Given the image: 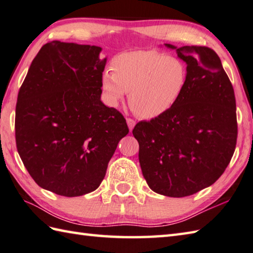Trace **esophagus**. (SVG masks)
Listing matches in <instances>:
<instances>
[{
	"label": "esophagus",
	"mask_w": 253,
	"mask_h": 253,
	"mask_svg": "<svg viewBox=\"0 0 253 253\" xmlns=\"http://www.w3.org/2000/svg\"><path fill=\"white\" fill-rule=\"evenodd\" d=\"M126 123H127V126H128V130L130 131H132L133 130V127H134V126H135V121H134L133 119H130V118H127L126 119Z\"/></svg>",
	"instance_id": "obj_1"
}]
</instances>
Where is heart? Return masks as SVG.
<instances>
[{
	"mask_svg": "<svg viewBox=\"0 0 253 253\" xmlns=\"http://www.w3.org/2000/svg\"><path fill=\"white\" fill-rule=\"evenodd\" d=\"M111 69L100 79L106 100L117 106L128 92L132 110L144 119H154L171 109L187 83L184 62L155 50L119 54L112 60Z\"/></svg>",
	"mask_w": 253,
	"mask_h": 253,
	"instance_id": "heart-1",
	"label": "heart"
}]
</instances>
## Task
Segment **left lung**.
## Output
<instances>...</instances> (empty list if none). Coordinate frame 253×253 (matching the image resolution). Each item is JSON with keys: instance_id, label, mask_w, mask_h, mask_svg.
Here are the masks:
<instances>
[{"instance_id": "left-lung-1", "label": "left lung", "mask_w": 253, "mask_h": 253, "mask_svg": "<svg viewBox=\"0 0 253 253\" xmlns=\"http://www.w3.org/2000/svg\"><path fill=\"white\" fill-rule=\"evenodd\" d=\"M174 49L187 63V83L171 109L133 128L143 176L154 192L183 198L212 185L234 155L237 142L233 85L214 50Z\"/></svg>"}]
</instances>
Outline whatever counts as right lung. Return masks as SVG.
<instances>
[{"instance_id":"1","label":"right lung","mask_w":253,"mask_h":253,"mask_svg":"<svg viewBox=\"0 0 253 253\" xmlns=\"http://www.w3.org/2000/svg\"><path fill=\"white\" fill-rule=\"evenodd\" d=\"M97 45L45 43L18 91L16 146L39 187L63 197L95 191L126 121L100 100L107 59Z\"/></svg>"}]
</instances>
